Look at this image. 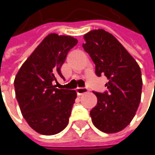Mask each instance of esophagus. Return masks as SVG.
I'll return each instance as SVG.
<instances>
[{
    "instance_id": "1",
    "label": "esophagus",
    "mask_w": 155,
    "mask_h": 155,
    "mask_svg": "<svg viewBox=\"0 0 155 155\" xmlns=\"http://www.w3.org/2000/svg\"><path fill=\"white\" fill-rule=\"evenodd\" d=\"M76 91H77L78 95H82L88 92V88H77Z\"/></svg>"
}]
</instances>
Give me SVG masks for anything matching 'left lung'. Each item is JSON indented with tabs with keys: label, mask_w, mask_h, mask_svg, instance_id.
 Here are the masks:
<instances>
[{
	"label": "left lung",
	"mask_w": 155,
	"mask_h": 155,
	"mask_svg": "<svg viewBox=\"0 0 155 155\" xmlns=\"http://www.w3.org/2000/svg\"><path fill=\"white\" fill-rule=\"evenodd\" d=\"M84 40L82 47L95 64V74L108 80V91H93L98 102L90 112L92 123L104 133L119 132L129 125L139 106L143 85L139 65L104 29L90 31Z\"/></svg>",
	"instance_id": "obj_1"
}]
</instances>
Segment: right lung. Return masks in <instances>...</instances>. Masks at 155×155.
<instances>
[{
	"instance_id": "add662e5",
	"label": "right lung",
	"mask_w": 155,
	"mask_h": 155,
	"mask_svg": "<svg viewBox=\"0 0 155 155\" xmlns=\"http://www.w3.org/2000/svg\"><path fill=\"white\" fill-rule=\"evenodd\" d=\"M78 40L70 36L49 34L18 70L15 94L20 111L36 132L52 136L64 130L69 122L76 91L57 89L53 81L63 77L61 66Z\"/></svg>"
}]
</instances>
